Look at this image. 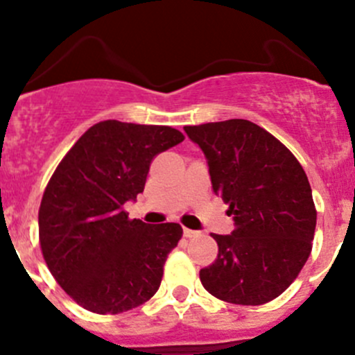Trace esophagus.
Returning a JSON list of instances; mask_svg holds the SVG:
<instances>
[{"label": "esophagus", "instance_id": "1", "mask_svg": "<svg viewBox=\"0 0 355 355\" xmlns=\"http://www.w3.org/2000/svg\"><path fill=\"white\" fill-rule=\"evenodd\" d=\"M198 235H199V232L191 230V228H184V237L192 239V237H198Z\"/></svg>", "mask_w": 355, "mask_h": 355}]
</instances>
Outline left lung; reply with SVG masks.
I'll return each instance as SVG.
<instances>
[{"instance_id":"1","label":"left lung","mask_w":355,"mask_h":355,"mask_svg":"<svg viewBox=\"0 0 355 355\" xmlns=\"http://www.w3.org/2000/svg\"><path fill=\"white\" fill-rule=\"evenodd\" d=\"M207 159L213 192L228 204L235 230L216 235L218 257L199 271L216 299L261 306L299 277L313 249L316 207L297 157L249 120L184 127Z\"/></svg>"}]
</instances>
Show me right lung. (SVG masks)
Returning <instances> with one entry per match:
<instances>
[{"label":"right lung","mask_w":355,"mask_h":355,"mask_svg":"<svg viewBox=\"0 0 355 355\" xmlns=\"http://www.w3.org/2000/svg\"><path fill=\"white\" fill-rule=\"evenodd\" d=\"M166 125L105 120L71 146L39 207V244L49 271L78 306L120 314L157 292L178 223L130 220L127 200L144 191L159 153L184 141Z\"/></svg>","instance_id":"right-lung-1"}]
</instances>
